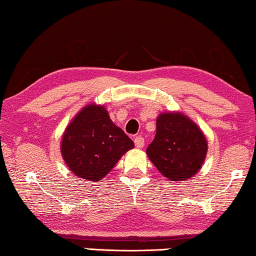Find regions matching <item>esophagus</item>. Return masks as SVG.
Returning <instances> with one entry per match:
<instances>
[{
  "label": "esophagus",
  "instance_id": "esophagus-1",
  "mask_svg": "<svg viewBox=\"0 0 256 256\" xmlns=\"http://www.w3.org/2000/svg\"><path fill=\"white\" fill-rule=\"evenodd\" d=\"M134 145L136 148H142L144 145H145V139L142 138V136H138L134 138Z\"/></svg>",
  "mask_w": 256,
  "mask_h": 256
}]
</instances>
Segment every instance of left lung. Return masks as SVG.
I'll return each instance as SVG.
<instances>
[{
	"label": "left lung",
	"instance_id": "left-lung-1",
	"mask_svg": "<svg viewBox=\"0 0 256 256\" xmlns=\"http://www.w3.org/2000/svg\"><path fill=\"white\" fill-rule=\"evenodd\" d=\"M158 170L170 181H184L198 172L208 153V142L195 122L180 111L156 118V133L146 150Z\"/></svg>",
	"mask_w": 256,
	"mask_h": 256
}]
</instances>
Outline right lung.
<instances>
[{"instance_id":"1","label":"right lung","mask_w":256,"mask_h":256,"mask_svg":"<svg viewBox=\"0 0 256 256\" xmlns=\"http://www.w3.org/2000/svg\"><path fill=\"white\" fill-rule=\"evenodd\" d=\"M133 147L132 140L110 120L106 106L90 103L67 125L60 150L75 176L97 182Z\"/></svg>"}]
</instances>
